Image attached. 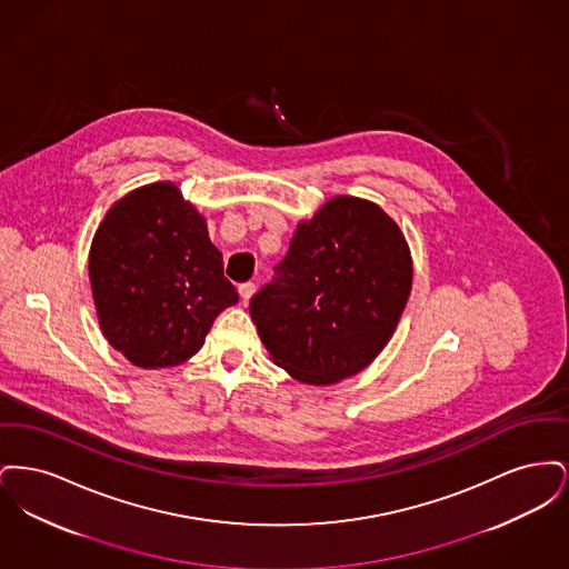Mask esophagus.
<instances>
[{
	"label": "esophagus",
	"instance_id": "obj_1",
	"mask_svg": "<svg viewBox=\"0 0 569 569\" xmlns=\"http://www.w3.org/2000/svg\"><path fill=\"white\" fill-rule=\"evenodd\" d=\"M253 292H256V286H253V283H241V286H239V295H241L244 302L253 297Z\"/></svg>",
	"mask_w": 569,
	"mask_h": 569
}]
</instances>
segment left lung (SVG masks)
Returning a JSON list of instances; mask_svg holds the SVG:
<instances>
[{
  "mask_svg": "<svg viewBox=\"0 0 569 569\" xmlns=\"http://www.w3.org/2000/svg\"><path fill=\"white\" fill-rule=\"evenodd\" d=\"M411 279L397 221L371 200L335 196L298 221L277 281L251 298L249 313L277 367L300 383L330 386L386 348Z\"/></svg>",
  "mask_w": 569,
  "mask_h": 569,
  "instance_id": "1",
  "label": "left lung"
}]
</instances>
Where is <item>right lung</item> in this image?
Segmentation results:
<instances>
[{
    "label": "right lung",
    "mask_w": 569,
    "mask_h": 569,
    "mask_svg": "<svg viewBox=\"0 0 569 569\" xmlns=\"http://www.w3.org/2000/svg\"><path fill=\"white\" fill-rule=\"evenodd\" d=\"M89 281L102 335L140 369L190 360L239 300L207 219L170 181L110 207L89 249Z\"/></svg>",
    "instance_id": "1"
}]
</instances>
